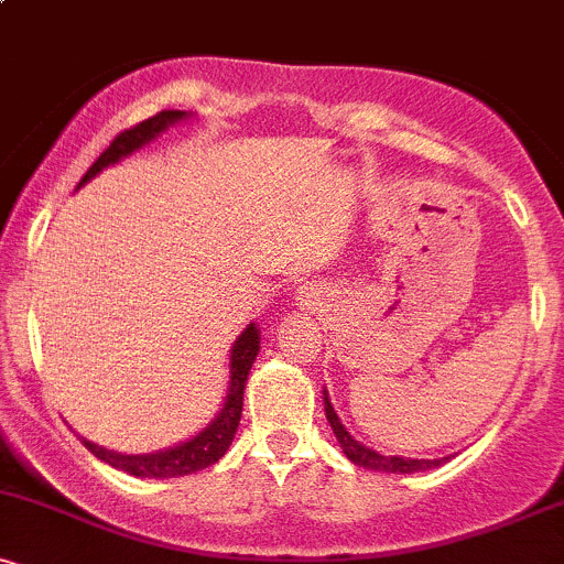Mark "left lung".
Masks as SVG:
<instances>
[{"instance_id":"left-lung-1","label":"left lung","mask_w":564,"mask_h":564,"mask_svg":"<svg viewBox=\"0 0 564 564\" xmlns=\"http://www.w3.org/2000/svg\"><path fill=\"white\" fill-rule=\"evenodd\" d=\"M323 411H326L328 424H332L336 440H339V448L345 451V456L352 464L364 469H377V471H392V475H413V471H424V469H435L440 464L448 462L451 456L445 458H403V456H384V453L368 448V445L355 440L347 432V426L341 424V419L336 416L332 400H328V392L323 390Z\"/></svg>"}]
</instances>
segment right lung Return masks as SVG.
I'll use <instances>...</instances> for the list:
<instances>
[{"mask_svg":"<svg viewBox=\"0 0 564 564\" xmlns=\"http://www.w3.org/2000/svg\"><path fill=\"white\" fill-rule=\"evenodd\" d=\"M191 116L193 113L187 111H161L153 116V119L140 121L138 127L121 132L119 138H116L111 145L100 153V159L89 166L87 174L82 177V183L76 185V191H79L82 185H87L93 177H97L102 170L119 164L121 159L132 156V153L140 151V148L151 145L159 134H164L166 129L180 124V121H187ZM257 352H260V326H257V323H249L230 347V381H228V394H225L223 408H219L217 416L212 419L198 435L187 437L185 443H177L172 445V448H164L156 453H119V451L102 448V445H97L93 440L79 435L84 448L93 453V456L100 458V462L111 464L113 469L127 471V475H134V477H151V480L185 477L198 469L212 467V464H217L219 458L228 453L232 437H236L238 422H241V411H243L246 379H249V371L251 366H254Z\"/></svg>","mask_w":564,"mask_h":564,"instance_id":"obj_1","label":"right lung"}]
</instances>
